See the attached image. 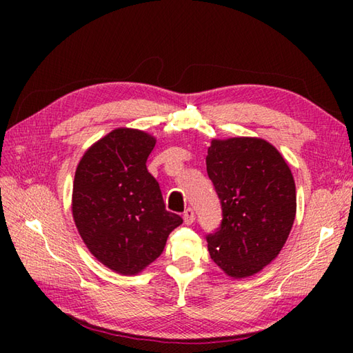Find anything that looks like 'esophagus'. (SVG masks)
I'll return each mask as SVG.
<instances>
[{"mask_svg":"<svg viewBox=\"0 0 353 353\" xmlns=\"http://www.w3.org/2000/svg\"><path fill=\"white\" fill-rule=\"evenodd\" d=\"M183 221H185V224H192V223H194V211H192L191 208L185 209V212H183Z\"/></svg>","mask_w":353,"mask_h":353,"instance_id":"34e87169","label":"esophagus"}]
</instances>
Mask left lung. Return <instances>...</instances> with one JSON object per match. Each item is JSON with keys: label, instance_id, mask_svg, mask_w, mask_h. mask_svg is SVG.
Masks as SVG:
<instances>
[{"label": "left lung", "instance_id": "8db88e82", "mask_svg": "<svg viewBox=\"0 0 353 353\" xmlns=\"http://www.w3.org/2000/svg\"><path fill=\"white\" fill-rule=\"evenodd\" d=\"M206 170L223 209L208 235L212 261L234 279L259 273L281 253L296 216V183L283 156L252 137L212 139Z\"/></svg>", "mask_w": 353, "mask_h": 353}]
</instances>
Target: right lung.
Instances as JSON below:
<instances>
[{"label": "right lung", "instance_id": "1", "mask_svg": "<svg viewBox=\"0 0 353 353\" xmlns=\"http://www.w3.org/2000/svg\"><path fill=\"white\" fill-rule=\"evenodd\" d=\"M156 138L118 127L89 147L72 183V219L97 261L115 273L138 274L161 256L182 219L165 209L147 170Z\"/></svg>", "mask_w": 353, "mask_h": 353}]
</instances>
